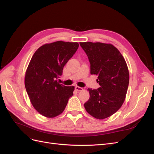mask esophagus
Segmentation results:
<instances>
[{"instance_id":"esophagus-1","label":"esophagus","mask_w":154,"mask_h":154,"mask_svg":"<svg viewBox=\"0 0 154 154\" xmlns=\"http://www.w3.org/2000/svg\"><path fill=\"white\" fill-rule=\"evenodd\" d=\"M75 90L78 92H80V91H82L83 90V88H82V87H78V86H76L75 87Z\"/></svg>"}]
</instances>
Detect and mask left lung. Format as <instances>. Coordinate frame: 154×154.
Here are the masks:
<instances>
[{"instance_id": "left-lung-1", "label": "left lung", "mask_w": 154, "mask_h": 154, "mask_svg": "<svg viewBox=\"0 0 154 154\" xmlns=\"http://www.w3.org/2000/svg\"><path fill=\"white\" fill-rule=\"evenodd\" d=\"M91 64V74L97 76V89L88 88L90 94L84 106L93 117H110L122 106L129 83V72L125 60L118 49L109 44L80 42Z\"/></svg>"}]
</instances>
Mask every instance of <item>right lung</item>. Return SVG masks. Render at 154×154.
Listing matches in <instances>:
<instances>
[{"label": "right lung", "mask_w": 154, "mask_h": 154, "mask_svg": "<svg viewBox=\"0 0 154 154\" xmlns=\"http://www.w3.org/2000/svg\"><path fill=\"white\" fill-rule=\"evenodd\" d=\"M77 42L58 41L41 46L32 56L25 76V87L34 108L42 116L54 118L63 112L74 87L60 84L65 65L76 53Z\"/></svg>", "instance_id": "add662e5"}]
</instances>
